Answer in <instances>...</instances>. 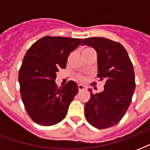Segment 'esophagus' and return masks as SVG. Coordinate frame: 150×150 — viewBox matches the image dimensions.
<instances>
[{
    "label": "esophagus",
    "mask_w": 150,
    "mask_h": 150,
    "mask_svg": "<svg viewBox=\"0 0 150 150\" xmlns=\"http://www.w3.org/2000/svg\"><path fill=\"white\" fill-rule=\"evenodd\" d=\"M78 88H79V91H82V90H84V89H86L84 86H82V85H79V86H78Z\"/></svg>",
    "instance_id": "esophagus-1"
}]
</instances>
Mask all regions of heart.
<instances>
[{"instance_id": "obj_1", "label": "heart", "mask_w": 150, "mask_h": 150, "mask_svg": "<svg viewBox=\"0 0 150 150\" xmlns=\"http://www.w3.org/2000/svg\"><path fill=\"white\" fill-rule=\"evenodd\" d=\"M89 50H93V49H92V48H86V49H85V50H83V52L89 51ZM77 79L79 80H80V81H84L85 80V78L83 77V76H82V75H79V76H77Z\"/></svg>"}]
</instances>
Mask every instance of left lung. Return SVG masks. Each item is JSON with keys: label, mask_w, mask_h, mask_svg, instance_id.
Wrapping results in <instances>:
<instances>
[{"label": "left lung", "mask_w": 150, "mask_h": 150, "mask_svg": "<svg viewBox=\"0 0 150 150\" xmlns=\"http://www.w3.org/2000/svg\"><path fill=\"white\" fill-rule=\"evenodd\" d=\"M82 45L97 53V78L104 80V90L93 94L85 104V115L99 129L110 128L121 121L128 110L135 89V71L128 53L118 42L102 37L83 40ZM96 84V82L92 85Z\"/></svg>", "instance_id": "1"}]
</instances>
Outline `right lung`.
Instances as JSON below:
<instances>
[{"label": "right lung", "instance_id": "obj_1", "mask_svg": "<svg viewBox=\"0 0 150 150\" xmlns=\"http://www.w3.org/2000/svg\"><path fill=\"white\" fill-rule=\"evenodd\" d=\"M82 40L46 36L33 43L25 55L18 72L20 93L27 114L40 125H54L62 121L79 92L74 81L58 88L55 79Z\"/></svg>", "mask_w": 150, "mask_h": 150}]
</instances>
